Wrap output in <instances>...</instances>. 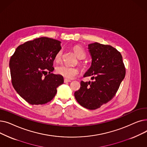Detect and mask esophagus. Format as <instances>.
Listing matches in <instances>:
<instances>
[{
	"label": "esophagus",
	"instance_id": "esophagus-1",
	"mask_svg": "<svg viewBox=\"0 0 147 147\" xmlns=\"http://www.w3.org/2000/svg\"><path fill=\"white\" fill-rule=\"evenodd\" d=\"M68 82H71V80H68V79H64V83H68Z\"/></svg>",
	"mask_w": 147,
	"mask_h": 147
}]
</instances>
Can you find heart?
<instances>
[{
    "label": "heart",
    "instance_id": "obj_1",
    "mask_svg": "<svg viewBox=\"0 0 147 147\" xmlns=\"http://www.w3.org/2000/svg\"><path fill=\"white\" fill-rule=\"evenodd\" d=\"M73 50L76 54V55L78 57L79 59H83L85 57L86 53L84 51V49L82 46L79 45H76L73 48ZM62 51H59L56 54L55 60L57 62H59L62 57ZM56 72L58 74H59L66 79L70 80L74 78V76L77 75L79 73L78 68L75 67H68L65 65H61L57 67L56 68Z\"/></svg>",
    "mask_w": 147,
    "mask_h": 147
}]
</instances>
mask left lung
Returning a JSON list of instances; mask_svg holds the SVG:
<instances>
[{
  "label": "left lung",
  "mask_w": 147,
  "mask_h": 147,
  "mask_svg": "<svg viewBox=\"0 0 147 147\" xmlns=\"http://www.w3.org/2000/svg\"><path fill=\"white\" fill-rule=\"evenodd\" d=\"M92 57L90 68L83 77L92 81H81L76 99L82 106L95 110L115 96L126 74L121 53L110 45L95 42L88 45Z\"/></svg>",
  "instance_id": "left-lung-1"
}]
</instances>
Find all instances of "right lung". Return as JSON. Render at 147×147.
Wrapping results in <instances>:
<instances>
[{
	"instance_id": "add662e5",
	"label": "right lung",
	"mask_w": 147,
	"mask_h": 147,
	"mask_svg": "<svg viewBox=\"0 0 147 147\" xmlns=\"http://www.w3.org/2000/svg\"><path fill=\"white\" fill-rule=\"evenodd\" d=\"M61 42L42 37L26 42L15 49L9 61L13 88L32 105L47 103L54 98L63 77L51 73ZM49 74L46 75L47 72Z\"/></svg>"
}]
</instances>
